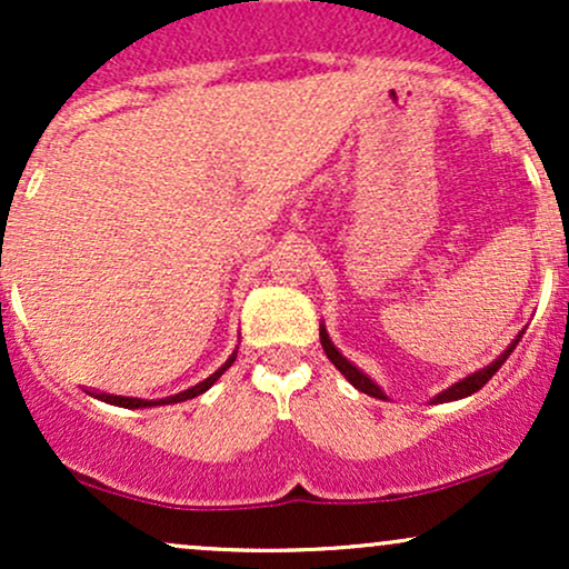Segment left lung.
Returning <instances> with one entry per match:
<instances>
[{
    "label": "left lung",
    "mask_w": 569,
    "mask_h": 569,
    "mask_svg": "<svg viewBox=\"0 0 569 569\" xmlns=\"http://www.w3.org/2000/svg\"><path fill=\"white\" fill-rule=\"evenodd\" d=\"M521 335H525V331H521ZM521 335L513 339L511 345H508L506 350L500 352L498 358H495L492 363H489V367H485V369H479V371H473V375H468L466 380H460V382H455L452 388H447V390H441L439 396H433V401L430 403H447V401H457V398H466V396H471V393H476V390H481L485 388V385L492 380V375L495 371H498L502 363H506V358L511 356L513 352V348L516 345H519V339H521ZM321 345H323V350H326V356H329V361L335 363V367L342 371L345 375V380H348L352 388H358L361 390V393H367V396H375V398H388L380 390V385H377L375 380H371V377H367L363 375L361 369L358 367H352V363L348 361V358L342 356V352H339L337 348H335V342H331L329 339V335H326V329L321 326Z\"/></svg>",
    "instance_id": "8db88e82"
}]
</instances>
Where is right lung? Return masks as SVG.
Instances as JSON below:
<instances>
[{"instance_id": "obj_1", "label": "right lung", "mask_w": 569, "mask_h": 569, "mask_svg": "<svg viewBox=\"0 0 569 569\" xmlns=\"http://www.w3.org/2000/svg\"><path fill=\"white\" fill-rule=\"evenodd\" d=\"M234 356H238V350L232 352L230 358H227L224 361V367L221 369H217L213 371L211 377H208V380H202V382H198L194 385V388H187V390H181V393H176V396H168V398H158V401H143V398H128V396H114V393H90V396H96V398H101V401H107V403H114V407H126V409H147V407H160V403H181V401H189V398H194V396H200V393H206L208 388H211L213 382L219 380L221 375H224L227 369L232 367V361H234Z\"/></svg>"}]
</instances>
